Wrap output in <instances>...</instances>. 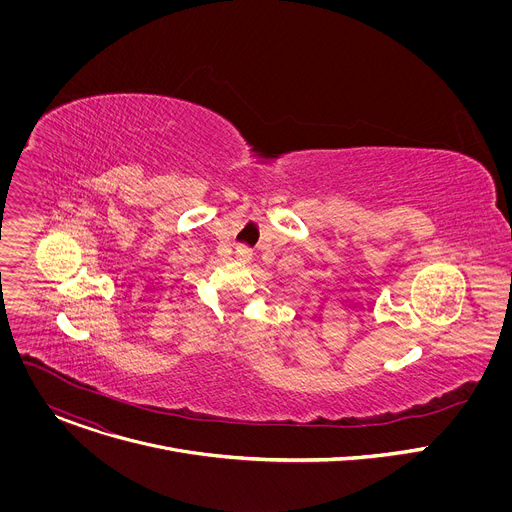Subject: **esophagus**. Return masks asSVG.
Returning <instances> with one entry per match:
<instances>
[{
	"label": "esophagus",
	"mask_w": 512,
	"mask_h": 512,
	"mask_svg": "<svg viewBox=\"0 0 512 512\" xmlns=\"http://www.w3.org/2000/svg\"><path fill=\"white\" fill-rule=\"evenodd\" d=\"M251 257H253V255H251V249H249V247H243V245L237 247V259H239V261H249Z\"/></svg>",
	"instance_id": "obj_1"
}]
</instances>
